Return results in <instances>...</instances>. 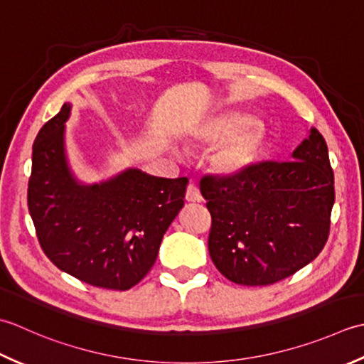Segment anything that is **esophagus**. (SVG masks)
Instances as JSON below:
<instances>
[{
  "instance_id": "34e87169",
  "label": "esophagus",
  "mask_w": 364,
  "mask_h": 364,
  "mask_svg": "<svg viewBox=\"0 0 364 364\" xmlns=\"http://www.w3.org/2000/svg\"><path fill=\"white\" fill-rule=\"evenodd\" d=\"M185 199H187L188 203H201L203 201L201 193H199V188L196 187L195 183H190L188 187H187V193H185Z\"/></svg>"
}]
</instances>
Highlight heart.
Segmentation results:
<instances>
[{
	"instance_id": "1",
	"label": "heart",
	"mask_w": 364,
	"mask_h": 364,
	"mask_svg": "<svg viewBox=\"0 0 364 364\" xmlns=\"http://www.w3.org/2000/svg\"><path fill=\"white\" fill-rule=\"evenodd\" d=\"M270 133L245 111H225L193 124L188 143L213 147L209 168L220 177H239L251 171L269 147Z\"/></svg>"
}]
</instances>
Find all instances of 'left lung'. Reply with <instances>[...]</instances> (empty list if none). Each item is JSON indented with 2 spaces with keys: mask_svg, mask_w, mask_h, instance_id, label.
<instances>
[{
  "mask_svg": "<svg viewBox=\"0 0 364 364\" xmlns=\"http://www.w3.org/2000/svg\"><path fill=\"white\" fill-rule=\"evenodd\" d=\"M199 188L212 215L210 257L235 284L267 286L291 277L328 239L333 169L314 127L292 160L259 163L239 177L207 176Z\"/></svg>",
  "mask_w": 364,
  "mask_h": 364,
  "instance_id": "8db88e82",
  "label": "left lung"
}]
</instances>
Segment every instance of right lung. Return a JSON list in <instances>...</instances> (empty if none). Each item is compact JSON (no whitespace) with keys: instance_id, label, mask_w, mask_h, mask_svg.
<instances>
[{"instance_id":"1","label":"right lung","mask_w":364,"mask_h":364,"mask_svg":"<svg viewBox=\"0 0 364 364\" xmlns=\"http://www.w3.org/2000/svg\"><path fill=\"white\" fill-rule=\"evenodd\" d=\"M72 103L33 144L28 209L43 253L59 270L95 287L127 291L157 259L183 207L187 177L165 179L127 168L107 181L77 179L65 151Z\"/></svg>"}]
</instances>
